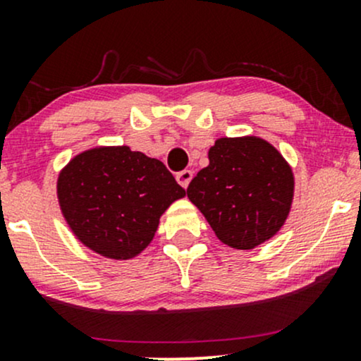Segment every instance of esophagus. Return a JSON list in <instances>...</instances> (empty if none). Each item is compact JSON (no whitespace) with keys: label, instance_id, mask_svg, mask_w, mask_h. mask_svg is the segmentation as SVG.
<instances>
[{"label":"esophagus","instance_id":"1","mask_svg":"<svg viewBox=\"0 0 361 361\" xmlns=\"http://www.w3.org/2000/svg\"><path fill=\"white\" fill-rule=\"evenodd\" d=\"M192 178H193V173L190 171V169H183V171H180V173H178V175H176L178 183L183 186V188H186V186L190 185V181H192Z\"/></svg>","mask_w":361,"mask_h":361}]
</instances>
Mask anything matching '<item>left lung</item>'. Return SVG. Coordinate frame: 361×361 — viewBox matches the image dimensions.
Listing matches in <instances>:
<instances>
[{
  "label": "left lung",
  "mask_w": 361,
  "mask_h": 361,
  "mask_svg": "<svg viewBox=\"0 0 361 361\" xmlns=\"http://www.w3.org/2000/svg\"><path fill=\"white\" fill-rule=\"evenodd\" d=\"M295 180L279 149L256 135L221 137L209 149V166L186 188L219 241L255 250L283 227Z\"/></svg>",
  "instance_id": "obj_1"
}]
</instances>
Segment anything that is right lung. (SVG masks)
Returning <instances> with one entry per match:
<instances>
[{
  "instance_id": "right-lung-1",
  "label": "right lung",
  "mask_w": 361,
  "mask_h": 361,
  "mask_svg": "<svg viewBox=\"0 0 361 361\" xmlns=\"http://www.w3.org/2000/svg\"><path fill=\"white\" fill-rule=\"evenodd\" d=\"M183 197L159 159L128 146L86 149L57 178V200L71 233L88 250L118 261L146 250L161 215Z\"/></svg>"
}]
</instances>
